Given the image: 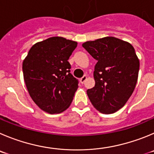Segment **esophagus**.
<instances>
[{
	"mask_svg": "<svg viewBox=\"0 0 154 154\" xmlns=\"http://www.w3.org/2000/svg\"><path fill=\"white\" fill-rule=\"evenodd\" d=\"M87 75H84V76H83V77H82L81 78H80V83H81L82 84H84V82H85V80H87Z\"/></svg>",
	"mask_w": 154,
	"mask_h": 154,
	"instance_id": "34e87169",
	"label": "esophagus"
}]
</instances>
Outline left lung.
<instances>
[{
    "mask_svg": "<svg viewBox=\"0 0 154 154\" xmlns=\"http://www.w3.org/2000/svg\"><path fill=\"white\" fill-rule=\"evenodd\" d=\"M82 46L97 61L95 87L87 91L90 102L100 112H116L127 103L137 84L140 62L135 50L130 43L112 36L86 42Z\"/></svg>",
    "mask_w": 154,
    "mask_h": 154,
    "instance_id": "1",
    "label": "left lung"
}]
</instances>
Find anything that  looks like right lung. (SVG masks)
Listing matches in <instances>:
<instances>
[{"instance_id":"1","label":"right lung","mask_w":154,"mask_h":154,"mask_svg":"<svg viewBox=\"0 0 154 154\" xmlns=\"http://www.w3.org/2000/svg\"><path fill=\"white\" fill-rule=\"evenodd\" d=\"M77 45L72 40L51 37L33 45L23 62L29 96L45 112H62L72 102L78 80L70 74L68 59Z\"/></svg>"}]
</instances>
